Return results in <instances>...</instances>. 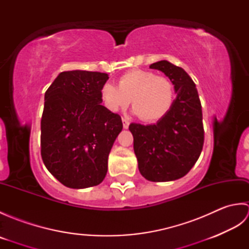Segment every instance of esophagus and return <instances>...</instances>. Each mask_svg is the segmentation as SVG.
<instances>
[{"label": "esophagus", "mask_w": 249, "mask_h": 249, "mask_svg": "<svg viewBox=\"0 0 249 249\" xmlns=\"http://www.w3.org/2000/svg\"><path fill=\"white\" fill-rule=\"evenodd\" d=\"M122 122H123V127L125 129H127L129 127V122L125 119H122Z\"/></svg>", "instance_id": "obj_1"}]
</instances>
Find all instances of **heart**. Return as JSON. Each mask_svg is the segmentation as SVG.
<instances>
[{"mask_svg": "<svg viewBox=\"0 0 249 249\" xmlns=\"http://www.w3.org/2000/svg\"><path fill=\"white\" fill-rule=\"evenodd\" d=\"M102 98L110 111L125 109L131 100L134 113L146 123H155L166 116L176 99V89L166 77L147 71L135 70L120 78L119 87L106 83Z\"/></svg>", "mask_w": 249, "mask_h": 249, "instance_id": "b5f03b06", "label": "heart"}]
</instances>
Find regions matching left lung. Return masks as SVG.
<instances>
[{
    "label": "left lung",
    "instance_id": "left-lung-1",
    "mask_svg": "<svg viewBox=\"0 0 249 249\" xmlns=\"http://www.w3.org/2000/svg\"><path fill=\"white\" fill-rule=\"evenodd\" d=\"M150 68L170 79L177 98L156 124L129 125L134 151L142 177L152 182L174 181L186 176L202 151V109L196 84L183 68L165 60L153 63Z\"/></svg>",
    "mask_w": 249,
    "mask_h": 249
}]
</instances>
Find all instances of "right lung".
Returning a JSON list of instances; mask_svg holds the SVG:
<instances>
[{"label":"right lung","mask_w":249,"mask_h":249,"mask_svg":"<svg viewBox=\"0 0 249 249\" xmlns=\"http://www.w3.org/2000/svg\"><path fill=\"white\" fill-rule=\"evenodd\" d=\"M108 79L105 72L63 71L45 93L41 158L66 187L96 186L107 174L109 153L123 128L121 116L100 105Z\"/></svg>","instance_id":"obj_1"}]
</instances>
